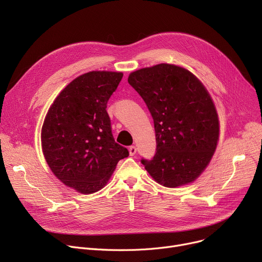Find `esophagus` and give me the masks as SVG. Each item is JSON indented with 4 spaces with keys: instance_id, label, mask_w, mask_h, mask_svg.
Listing matches in <instances>:
<instances>
[{
    "instance_id": "esophagus-1",
    "label": "esophagus",
    "mask_w": 262,
    "mask_h": 262,
    "mask_svg": "<svg viewBox=\"0 0 262 262\" xmlns=\"http://www.w3.org/2000/svg\"><path fill=\"white\" fill-rule=\"evenodd\" d=\"M128 152H129V155H130V156H134V155L136 154V152H137L136 146H134V145L129 146V147H128Z\"/></svg>"
}]
</instances>
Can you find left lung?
Instances as JSON below:
<instances>
[{"mask_svg":"<svg viewBox=\"0 0 262 262\" xmlns=\"http://www.w3.org/2000/svg\"><path fill=\"white\" fill-rule=\"evenodd\" d=\"M128 82L154 120L156 154L141 160L145 170L168 188L194 182L219 141V117L209 92L187 69L170 63L132 72Z\"/></svg>","mask_w":262,"mask_h":262,"instance_id":"8db88e82","label":"left lung"}]
</instances>
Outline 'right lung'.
<instances>
[{
    "label": "right lung",
    "mask_w": 262,
    "mask_h": 262,
    "mask_svg": "<svg viewBox=\"0 0 262 262\" xmlns=\"http://www.w3.org/2000/svg\"><path fill=\"white\" fill-rule=\"evenodd\" d=\"M122 72L82 74L57 95L41 129V146L50 169L79 193L91 194L107 185L119 160L129 155L112 133L107 102Z\"/></svg>",
    "instance_id": "right-lung-1"
}]
</instances>
